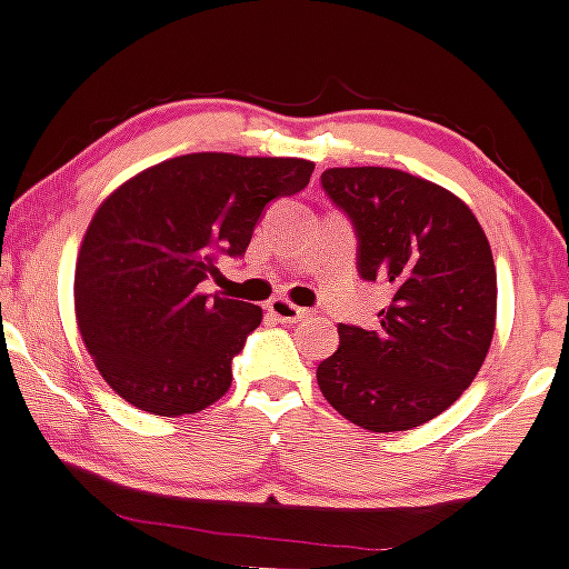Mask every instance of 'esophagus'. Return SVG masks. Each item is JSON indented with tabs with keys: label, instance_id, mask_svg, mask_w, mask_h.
I'll use <instances>...</instances> for the list:
<instances>
[{
	"label": "esophagus",
	"instance_id": "obj_1",
	"mask_svg": "<svg viewBox=\"0 0 569 569\" xmlns=\"http://www.w3.org/2000/svg\"><path fill=\"white\" fill-rule=\"evenodd\" d=\"M267 311H269V317L278 319L280 325H295V321L308 317L306 308H297L295 302H289L286 297H274V300H269Z\"/></svg>",
	"mask_w": 569,
	"mask_h": 569
}]
</instances>
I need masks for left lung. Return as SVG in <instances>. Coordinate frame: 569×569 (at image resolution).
I'll return each mask as SVG.
<instances>
[{"label":"left lung","instance_id":"obj_1","mask_svg":"<svg viewBox=\"0 0 569 569\" xmlns=\"http://www.w3.org/2000/svg\"><path fill=\"white\" fill-rule=\"evenodd\" d=\"M321 187L358 231V269L391 302L380 325H338L317 369L325 399L369 432L432 421L476 380L496 332L498 280L473 211L449 189L393 168H330Z\"/></svg>","mask_w":569,"mask_h":569}]
</instances>
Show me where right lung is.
I'll return each mask as SVG.
<instances>
[{
  "label": "right lung",
  "instance_id": "obj_1",
  "mask_svg": "<svg viewBox=\"0 0 569 569\" xmlns=\"http://www.w3.org/2000/svg\"><path fill=\"white\" fill-rule=\"evenodd\" d=\"M295 157L187 153L131 176L96 209L77 256L73 311L84 349L120 399L192 416L231 388V360L263 311L198 286L242 256L263 206L308 187Z\"/></svg>",
  "mask_w": 569,
  "mask_h": 569
}]
</instances>
